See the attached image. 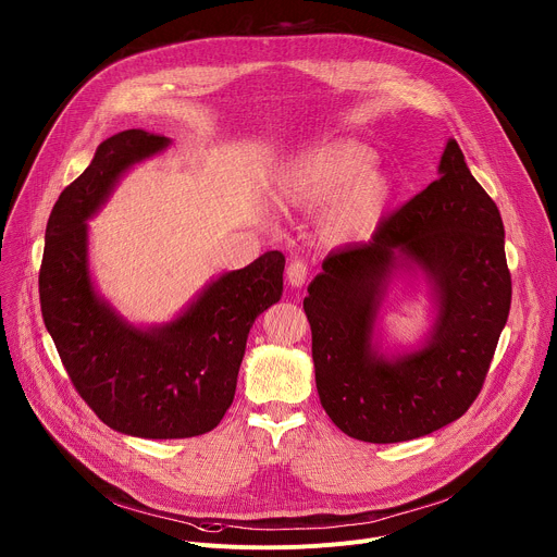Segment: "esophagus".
I'll return each mask as SVG.
<instances>
[{
	"mask_svg": "<svg viewBox=\"0 0 557 557\" xmlns=\"http://www.w3.org/2000/svg\"><path fill=\"white\" fill-rule=\"evenodd\" d=\"M306 277H308L306 264H304L301 260H293V262L288 264V269H286V280H288V284L295 286V288H299V286H304Z\"/></svg>",
	"mask_w": 557,
	"mask_h": 557,
	"instance_id": "34e87169",
	"label": "esophagus"
}]
</instances>
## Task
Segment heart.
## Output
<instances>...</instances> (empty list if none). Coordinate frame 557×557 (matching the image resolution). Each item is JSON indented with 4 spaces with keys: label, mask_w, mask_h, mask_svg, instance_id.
Returning <instances> with one entry per match:
<instances>
[{
    "label": "heart",
    "mask_w": 557,
    "mask_h": 557,
    "mask_svg": "<svg viewBox=\"0 0 557 557\" xmlns=\"http://www.w3.org/2000/svg\"><path fill=\"white\" fill-rule=\"evenodd\" d=\"M275 205L320 213V237L346 247L370 237L394 200L392 178L374 165V151L355 140L310 147L277 168L271 181Z\"/></svg>",
    "instance_id": "obj_1"
}]
</instances>
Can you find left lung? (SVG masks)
Returning a JSON list of instances; mask_svg holds the SVG:
<instances>
[{
  "label": "left lung",
  "mask_w": 557,
  "mask_h": 557,
  "mask_svg": "<svg viewBox=\"0 0 557 557\" xmlns=\"http://www.w3.org/2000/svg\"><path fill=\"white\" fill-rule=\"evenodd\" d=\"M421 272L435 320L417 348L383 354L380 308L396 274ZM511 306L505 226L454 138L438 178L370 243L333 251L308 284L314 383L331 421L366 443H401L460 419L479 396Z\"/></svg>",
  "instance_id": "1"
}]
</instances>
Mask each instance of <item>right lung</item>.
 I'll return each instance as SVG.
<instances>
[{"label": "right lung", "mask_w": 557, "mask_h": 557, "mask_svg": "<svg viewBox=\"0 0 557 557\" xmlns=\"http://www.w3.org/2000/svg\"><path fill=\"white\" fill-rule=\"evenodd\" d=\"M170 145L145 129L106 138L54 202L39 271L44 324L76 392L106 425L138 438L200 436L222 421L256 317L284 290L286 260L267 251L211 280L165 324L136 326L99 295L88 220L134 165Z\"/></svg>", "instance_id": "add662e5"}]
</instances>
